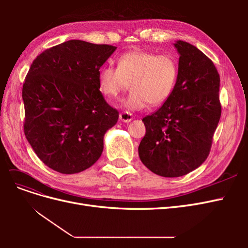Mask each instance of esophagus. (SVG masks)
Returning a JSON list of instances; mask_svg holds the SVG:
<instances>
[{"label": "esophagus", "instance_id": "1", "mask_svg": "<svg viewBox=\"0 0 248 248\" xmlns=\"http://www.w3.org/2000/svg\"><path fill=\"white\" fill-rule=\"evenodd\" d=\"M132 119H133V117H132V114H131L130 111L125 110V111H122L121 114H120V120H121L122 122L128 123V122L131 121Z\"/></svg>", "mask_w": 248, "mask_h": 248}]
</instances>
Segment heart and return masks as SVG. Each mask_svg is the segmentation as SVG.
I'll list each match as a JSON object with an SVG mask.
<instances>
[{
	"mask_svg": "<svg viewBox=\"0 0 248 248\" xmlns=\"http://www.w3.org/2000/svg\"><path fill=\"white\" fill-rule=\"evenodd\" d=\"M179 64L171 55L134 49L124 52L118 60V67L110 64L101 67L98 81L101 92L118 98L127 89H132L123 101L124 107L140 109L158 107L172 94L177 84Z\"/></svg>",
	"mask_w": 248,
	"mask_h": 248,
	"instance_id": "heart-1",
	"label": "heart"
}]
</instances>
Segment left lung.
I'll use <instances>...</instances> for the list:
<instances>
[{"mask_svg": "<svg viewBox=\"0 0 248 248\" xmlns=\"http://www.w3.org/2000/svg\"><path fill=\"white\" fill-rule=\"evenodd\" d=\"M179 74L163 106L142 119L146 134L139 146L141 162L162 177H181L198 169L211 150L218 125L220 78L204 52L179 40Z\"/></svg>", "mask_w": 248, "mask_h": 248, "instance_id": "8db88e82", "label": "left lung"}]
</instances>
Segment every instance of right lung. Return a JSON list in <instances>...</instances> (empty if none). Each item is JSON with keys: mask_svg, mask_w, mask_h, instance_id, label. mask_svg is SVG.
<instances>
[{"mask_svg": "<svg viewBox=\"0 0 248 248\" xmlns=\"http://www.w3.org/2000/svg\"><path fill=\"white\" fill-rule=\"evenodd\" d=\"M108 44L69 40L37 57L22 86L25 136L39 159L61 174L89 169L119 111L99 90L100 67L116 50Z\"/></svg>", "mask_w": 248, "mask_h": 248, "instance_id": "add662e5", "label": "right lung"}]
</instances>
